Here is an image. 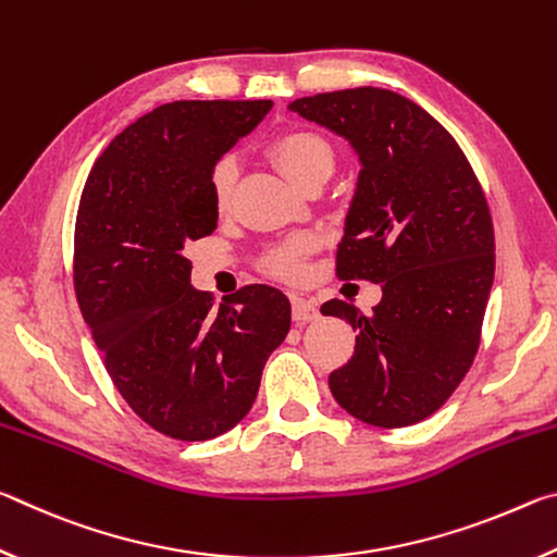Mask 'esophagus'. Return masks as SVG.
<instances>
[{"instance_id": "esophagus-1", "label": "esophagus", "mask_w": 557, "mask_h": 557, "mask_svg": "<svg viewBox=\"0 0 557 557\" xmlns=\"http://www.w3.org/2000/svg\"><path fill=\"white\" fill-rule=\"evenodd\" d=\"M292 319H295L297 324L314 322V319H319L317 301L307 299V297H299V295L292 297Z\"/></svg>"}]
</instances>
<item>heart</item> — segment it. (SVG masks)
<instances>
[{
    "mask_svg": "<svg viewBox=\"0 0 557 557\" xmlns=\"http://www.w3.org/2000/svg\"><path fill=\"white\" fill-rule=\"evenodd\" d=\"M270 154L299 186L312 176L332 174L336 162L334 145L322 132L309 127H292L282 132L272 139ZM235 176H238V166H235L233 157H221L211 169V199L219 211L228 209ZM314 243L312 235H295V238L280 243L265 256L268 270L282 280H299L305 275V256L314 248Z\"/></svg>",
    "mask_w": 557,
    "mask_h": 557,
    "instance_id": "b5f03b06",
    "label": "heart"
}]
</instances>
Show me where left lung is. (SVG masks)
Masks as SVG:
<instances>
[{
  "label": "left lung",
  "mask_w": 557,
  "mask_h": 557,
  "mask_svg": "<svg viewBox=\"0 0 557 557\" xmlns=\"http://www.w3.org/2000/svg\"><path fill=\"white\" fill-rule=\"evenodd\" d=\"M289 110L344 135L361 157L336 277L383 289L371 314L344 299L322 305L358 334L329 388L361 422L414 425L447 403L482 344L496 265L484 188L455 137L398 92H319Z\"/></svg>",
  "instance_id": "left-lung-1"
}]
</instances>
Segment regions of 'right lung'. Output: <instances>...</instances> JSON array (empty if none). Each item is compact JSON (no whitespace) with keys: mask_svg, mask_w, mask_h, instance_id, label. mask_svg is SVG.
<instances>
[{"mask_svg":"<svg viewBox=\"0 0 557 557\" xmlns=\"http://www.w3.org/2000/svg\"><path fill=\"white\" fill-rule=\"evenodd\" d=\"M270 100H176L106 147L81 194L73 287L122 398L182 442L228 432L256 403L268 356L289 332V299L245 285L215 307L191 287L184 245L215 231L209 176Z\"/></svg>","mask_w":557,"mask_h":557,"instance_id":"right-lung-1","label":"right lung"}]
</instances>
